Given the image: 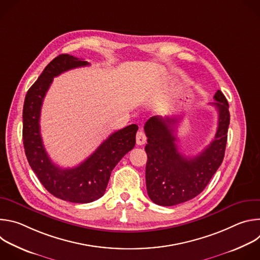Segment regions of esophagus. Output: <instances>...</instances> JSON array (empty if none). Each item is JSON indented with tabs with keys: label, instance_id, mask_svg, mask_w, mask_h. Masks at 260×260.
Segmentation results:
<instances>
[{
	"label": "esophagus",
	"instance_id": "obj_1",
	"mask_svg": "<svg viewBox=\"0 0 260 260\" xmlns=\"http://www.w3.org/2000/svg\"><path fill=\"white\" fill-rule=\"evenodd\" d=\"M136 141H137V144L138 145H144L145 143H146V141H147V138H146V136H145V134H144V132H142V131H139L138 133H137V136H136Z\"/></svg>",
	"mask_w": 260,
	"mask_h": 260
}]
</instances>
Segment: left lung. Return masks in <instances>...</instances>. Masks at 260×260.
I'll use <instances>...</instances> for the list:
<instances>
[{"instance_id": "left-lung-1", "label": "left lung", "mask_w": 260, "mask_h": 260, "mask_svg": "<svg viewBox=\"0 0 260 260\" xmlns=\"http://www.w3.org/2000/svg\"><path fill=\"white\" fill-rule=\"evenodd\" d=\"M212 103L218 110V127L214 140L194 157L178 151L174 136L177 117L153 116L144 129L148 138L145 151L146 186L150 200L159 206H175L199 196L208 185L224 157L230 125L229 103L220 90Z\"/></svg>"}]
</instances>
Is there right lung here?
I'll return each mask as SVG.
<instances>
[{
  "instance_id": "right-lung-1",
  "label": "right lung",
  "mask_w": 260,
  "mask_h": 260,
  "mask_svg": "<svg viewBox=\"0 0 260 260\" xmlns=\"http://www.w3.org/2000/svg\"><path fill=\"white\" fill-rule=\"evenodd\" d=\"M85 66H89V62L70 54L56 56L27 90L22 111L23 146L31 170L52 196L76 204L91 203L104 196L111 172L135 147L138 131L137 124H131L113 133L75 168L61 169L52 162L40 133L43 100L54 77L71 69Z\"/></svg>"
}]
</instances>
